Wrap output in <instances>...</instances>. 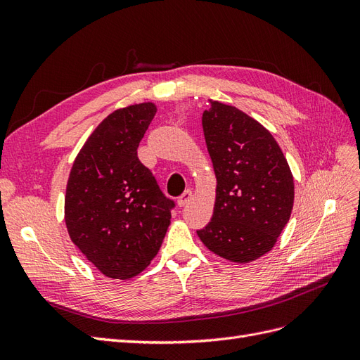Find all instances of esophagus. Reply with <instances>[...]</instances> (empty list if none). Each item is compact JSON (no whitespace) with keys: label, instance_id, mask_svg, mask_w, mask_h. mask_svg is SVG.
<instances>
[{"label":"esophagus","instance_id":"esophagus-1","mask_svg":"<svg viewBox=\"0 0 360 360\" xmlns=\"http://www.w3.org/2000/svg\"><path fill=\"white\" fill-rule=\"evenodd\" d=\"M191 200H192V191L188 189V191L183 192V195H181V197L179 198V201H177V204H179V207H184V205L191 202Z\"/></svg>","mask_w":360,"mask_h":360}]
</instances>
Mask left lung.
Returning <instances> with one entry per match:
<instances>
[{
	"label": "left lung",
	"instance_id": "left-lung-1",
	"mask_svg": "<svg viewBox=\"0 0 360 360\" xmlns=\"http://www.w3.org/2000/svg\"><path fill=\"white\" fill-rule=\"evenodd\" d=\"M202 130L216 198L212 221L197 234L213 254L250 263L274 249L290 221L291 169L269 130L236 106L210 101Z\"/></svg>",
	"mask_w": 360,
	"mask_h": 360
}]
</instances>
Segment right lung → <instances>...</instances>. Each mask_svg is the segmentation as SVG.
I'll return each instance as SVG.
<instances>
[{
	"label": "right lung",
	"instance_id": "add662e5",
	"mask_svg": "<svg viewBox=\"0 0 360 360\" xmlns=\"http://www.w3.org/2000/svg\"><path fill=\"white\" fill-rule=\"evenodd\" d=\"M158 111L153 102L120 108L86 138L72 165L64 221L70 240L102 275L130 279L159 252L174 202L138 159Z\"/></svg>",
	"mask_w": 360,
	"mask_h": 360
}]
</instances>
